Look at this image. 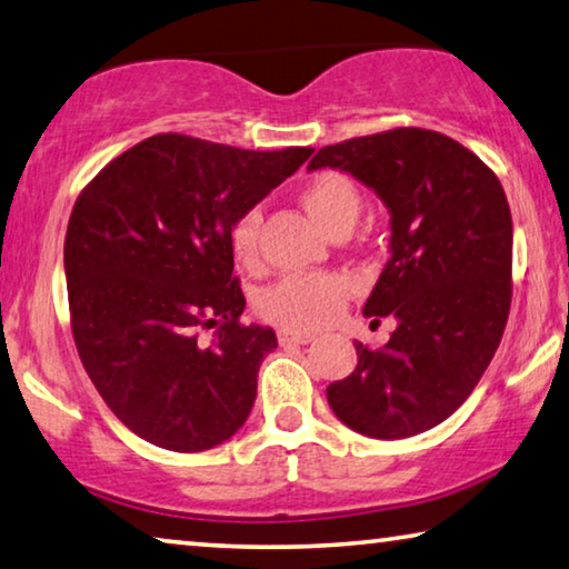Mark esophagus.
Listing matches in <instances>:
<instances>
[{
	"label": "esophagus",
	"instance_id": "obj_1",
	"mask_svg": "<svg viewBox=\"0 0 569 569\" xmlns=\"http://www.w3.org/2000/svg\"><path fill=\"white\" fill-rule=\"evenodd\" d=\"M313 339H317V333H311V331H291V329L278 331V345H281V347L309 345V341H313Z\"/></svg>",
	"mask_w": 569,
	"mask_h": 569
}]
</instances>
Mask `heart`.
<instances>
[{"label":"heart","instance_id":"heart-1","mask_svg":"<svg viewBox=\"0 0 569 569\" xmlns=\"http://www.w3.org/2000/svg\"><path fill=\"white\" fill-rule=\"evenodd\" d=\"M301 204L309 218L329 236L341 228H351L362 210V197L357 184L341 171H321L303 187ZM260 214L250 210L240 214L230 228V250L240 266L258 263ZM351 293V281L341 273H299L286 276L268 286L258 296V313L278 327L291 331L319 329L329 323Z\"/></svg>","mask_w":569,"mask_h":569}]
</instances>
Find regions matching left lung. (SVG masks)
Here are the masks:
<instances>
[{
  "label": "left lung",
  "mask_w": 569,
  "mask_h": 569,
  "mask_svg": "<svg viewBox=\"0 0 569 569\" xmlns=\"http://www.w3.org/2000/svg\"><path fill=\"white\" fill-rule=\"evenodd\" d=\"M321 167L349 171L390 212V260L365 317L398 321L380 349L355 341L357 369L327 387V400L362 436H418L461 408L507 327V194L473 151L412 126L323 147L309 161Z\"/></svg>",
  "instance_id": "left-lung-1"
}]
</instances>
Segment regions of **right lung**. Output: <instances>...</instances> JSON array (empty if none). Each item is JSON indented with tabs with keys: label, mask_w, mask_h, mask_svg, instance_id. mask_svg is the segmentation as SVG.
Listing matches in <instances>:
<instances>
[{
	"label": "right lung",
	"mask_w": 569,
	"mask_h": 569,
	"mask_svg": "<svg viewBox=\"0 0 569 569\" xmlns=\"http://www.w3.org/2000/svg\"><path fill=\"white\" fill-rule=\"evenodd\" d=\"M311 151L157 133L80 192L66 232L70 327L90 382L139 438L200 453L248 420L278 339L240 321L230 228ZM202 328L216 329L210 346Z\"/></svg>",
	"instance_id": "right-lung-1"
}]
</instances>
